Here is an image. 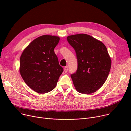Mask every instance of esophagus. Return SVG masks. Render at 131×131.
Wrapping results in <instances>:
<instances>
[{"instance_id": "obj_1", "label": "esophagus", "mask_w": 131, "mask_h": 131, "mask_svg": "<svg viewBox=\"0 0 131 131\" xmlns=\"http://www.w3.org/2000/svg\"><path fill=\"white\" fill-rule=\"evenodd\" d=\"M64 71L65 73H67L68 71V66H65L64 67Z\"/></svg>"}]
</instances>
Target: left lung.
Instances as JSON below:
<instances>
[{
	"mask_svg": "<svg viewBox=\"0 0 131 131\" xmlns=\"http://www.w3.org/2000/svg\"><path fill=\"white\" fill-rule=\"evenodd\" d=\"M77 54L78 67L71 75L77 91L89 94L94 93L106 82L111 70L112 61L105 45L86 34L67 37Z\"/></svg>",
	"mask_w": 131,
	"mask_h": 131,
	"instance_id": "obj_1",
	"label": "left lung"
}]
</instances>
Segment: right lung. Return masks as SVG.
<instances>
[{
	"mask_svg": "<svg viewBox=\"0 0 131 131\" xmlns=\"http://www.w3.org/2000/svg\"><path fill=\"white\" fill-rule=\"evenodd\" d=\"M59 40L58 36H40L33 40L20 56V74L25 83L37 93L52 91L63 72L54 52Z\"/></svg>",
	"mask_w": 131,
	"mask_h": 131,
	"instance_id": "right-lung-1",
	"label": "right lung"
}]
</instances>
